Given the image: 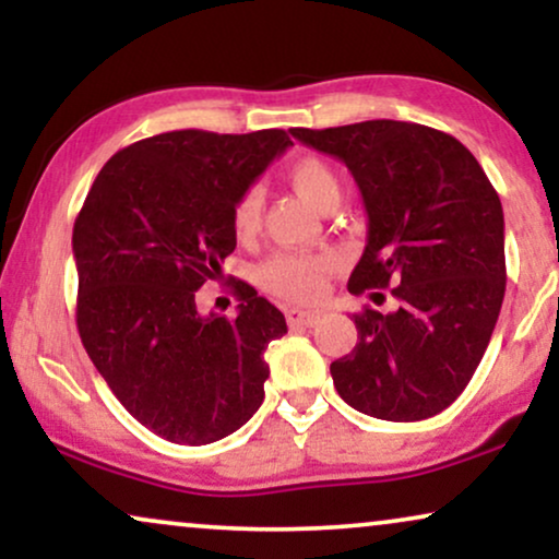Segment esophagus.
<instances>
[{"label": "esophagus", "mask_w": 559, "mask_h": 559, "mask_svg": "<svg viewBox=\"0 0 559 559\" xmlns=\"http://www.w3.org/2000/svg\"><path fill=\"white\" fill-rule=\"evenodd\" d=\"M286 319H288V326H314L319 322V314L314 311H301V309H288L286 311Z\"/></svg>", "instance_id": "34e87169"}]
</instances>
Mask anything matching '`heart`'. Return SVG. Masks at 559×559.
Wrapping results in <instances>:
<instances>
[{
    "label": "heart",
    "mask_w": 559,
    "mask_h": 559,
    "mask_svg": "<svg viewBox=\"0 0 559 559\" xmlns=\"http://www.w3.org/2000/svg\"><path fill=\"white\" fill-rule=\"evenodd\" d=\"M288 183L299 197L307 199L311 206L324 210L326 204L340 199V178L334 174L330 163L314 155L294 160L286 168ZM260 214H263V199L258 189H248L237 197L233 206V229L240 240H248L258 233ZM337 271V258L319 252V255H307V252H275L260 271L263 286L267 292L284 296L288 301L311 304L324 294L326 278Z\"/></svg>",
    "instance_id": "obj_1"
}]
</instances>
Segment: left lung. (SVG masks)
<instances>
[{"instance_id": "left-lung-1", "label": "left lung", "mask_w": 559, "mask_h": 559, "mask_svg": "<svg viewBox=\"0 0 559 559\" xmlns=\"http://www.w3.org/2000/svg\"><path fill=\"white\" fill-rule=\"evenodd\" d=\"M292 135L340 158L360 186L368 242L349 294L396 284V311L353 317L357 342L330 366L334 389L385 421L444 412L483 360L506 292L503 210L486 170L460 140L416 122Z\"/></svg>"}]
</instances>
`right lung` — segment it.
<instances>
[{
  "instance_id": "add662e5",
  "label": "right lung",
  "mask_w": 559,
  "mask_h": 559,
  "mask_svg": "<svg viewBox=\"0 0 559 559\" xmlns=\"http://www.w3.org/2000/svg\"><path fill=\"white\" fill-rule=\"evenodd\" d=\"M292 143L284 130H174L111 155L73 225L76 326L111 393L163 440L210 444L263 404L267 342L286 319L245 281L237 317L197 292L235 250L233 206Z\"/></svg>"
}]
</instances>
